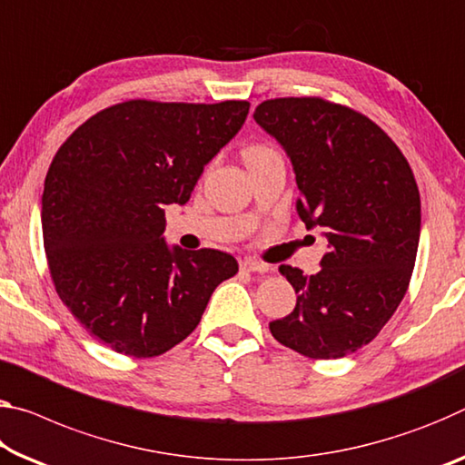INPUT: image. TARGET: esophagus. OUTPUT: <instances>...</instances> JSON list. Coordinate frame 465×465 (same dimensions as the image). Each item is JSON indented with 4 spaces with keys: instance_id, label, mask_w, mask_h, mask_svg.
I'll list each match as a JSON object with an SVG mask.
<instances>
[{
    "instance_id": "obj_1",
    "label": "esophagus",
    "mask_w": 465,
    "mask_h": 465,
    "mask_svg": "<svg viewBox=\"0 0 465 465\" xmlns=\"http://www.w3.org/2000/svg\"><path fill=\"white\" fill-rule=\"evenodd\" d=\"M240 269L242 271H248V272H269L271 267L264 262L259 261H252V259H242L240 261Z\"/></svg>"
}]
</instances>
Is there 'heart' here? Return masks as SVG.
<instances>
[{
	"mask_svg": "<svg viewBox=\"0 0 465 465\" xmlns=\"http://www.w3.org/2000/svg\"><path fill=\"white\" fill-rule=\"evenodd\" d=\"M262 153H269V149H264V146H250L244 153V159L248 157H254V154H262Z\"/></svg>",
	"mask_w": 465,
	"mask_h": 465,
	"instance_id": "heart-1",
	"label": "heart"
}]
</instances>
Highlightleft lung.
I'll return each mask as SVG.
<instances>
[{
	"mask_svg": "<svg viewBox=\"0 0 465 465\" xmlns=\"http://www.w3.org/2000/svg\"><path fill=\"white\" fill-rule=\"evenodd\" d=\"M254 122L290 159L306 230L327 240L314 275L279 267L298 302L269 329L302 356L343 358L379 335L408 290L420 242L414 173L377 124L335 103L271 99Z\"/></svg>",
	"mask_w": 465,
	"mask_h": 465,
	"instance_id": "left-lung-1",
	"label": "left lung"
}]
</instances>
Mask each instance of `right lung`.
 <instances>
[{
    "label": "right lung",
    "mask_w": 465,
    "mask_h": 465,
    "mask_svg": "<svg viewBox=\"0 0 465 465\" xmlns=\"http://www.w3.org/2000/svg\"><path fill=\"white\" fill-rule=\"evenodd\" d=\"M248 109V101L120 103L74 130L51 161L41 225L55 292L114 351L172 350L238 272L232 254L169 246L163 232L165 206L190 201Z\"/></svg>",
    "instance_id": "right-lung-1"
}]
</instances>
